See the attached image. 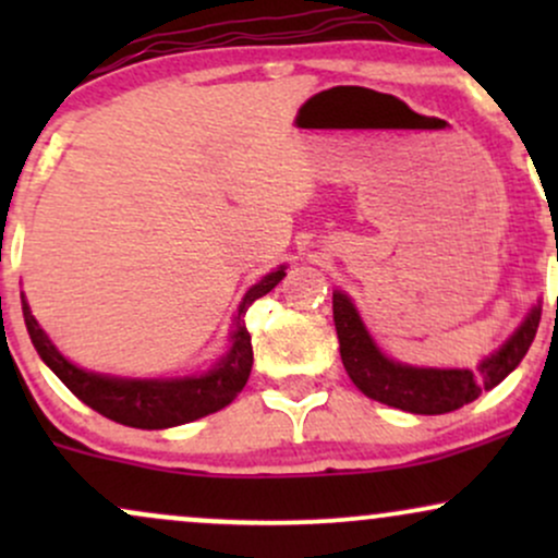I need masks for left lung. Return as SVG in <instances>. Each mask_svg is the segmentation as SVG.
Masks as SVG:
<instances>
[{"mask_svg":"<svg viewBox=\"0 0 558 558\" xmlns=\"http://www.w3.org/2000/svg\"><path fill=\"white\" fill-rule=\"evenodd\" d=\"M332 319L345 373L364 396L412 414H446L475 401L480 393L496 388L506 375L514 373L537 332L541 301L524 315L520 328L477 364V369L414 367L390 360L369 336L354 301L343 291H332Z\"/></svg>","mask_w":558,"mask_h":558,"instance_id":"left-lung-1","label":"left lung"}]
</instances>
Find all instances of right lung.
<instances>
[{
	"instance_id": "1",
	"label": "right lung",
	"mask_w": 558,
	"mask_h": 558,
	"mask_svg": "<svg viewBox=\"0 0 558 558\" xmlns=\"http://www.w3.org/2000/svg\"><path fill=\"white\" fill-rule=\"evenodd\" d=\"M283 278L286 265H280L248 288L233 317V330H230V345L226 354L204 373L183 377H118L83 369L78 364L65 360L60 349L49 341L47 332L31 315L25 293H21V301L25 328H28L31 343H34L38 356L86 407L120 422V425L141 427V430H165V427L185 425V422L220 412L222 407H228L241 393L254 362L252 336H248L243 317H246V310L254 301L270 293Z\"/></svg>"
}]
</instances>
